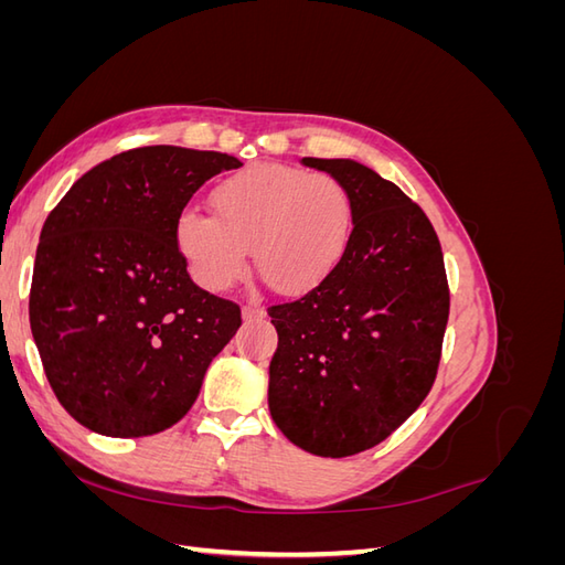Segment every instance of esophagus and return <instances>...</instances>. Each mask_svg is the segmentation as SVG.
<instances>
[{
    "label": "esophagus",
    "instance_id": "1",
    "mask_svg": "<svg viewBox=\"0 0 565 565\" xmlns=\"http://www.w3.org/2000/svg\"><path fill=\"white\" fill-rule=\"evenodd\" d=\"M243 318L245 320H259V318H264V309H262V306H256V303L243 306Z\"/></svg>",
    "mask_w": 565,
    "mask_h": 565
}]
</instances>
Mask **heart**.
<instances>
[{
    "label": "heart",
    "mask_w": 565,
    "mask_h": 565,
    "mask_svg": "<svg viewBox=\"0 0 565 565\" xmlns=\"http://www.w3.org/2000/svg\"><path fill=\"white\" fill-rule=\"evenodd\" d=\"M214 214L183 210L174 243L191 278L224 292L245 276L247 249L280 295H303L341 264L353 235V202L339 179L299 167L256 162L221 179Z\"/></svg>",
    "instance_id": "1"
}]
</instances>
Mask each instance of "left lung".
Returning <instances> with one entry per match:
<instances>
[{"instance_id": "8db88e82", "label": "left lung", "mask_w": 565, "mask_h": 565, "mask_svg": "<svg viewBox=\"0 0 565 565\" xmlns=\"http://www.w3.org/2000/svg\"><path fill=\"white\" fill-rule=\"evenodd\" d=\"M344 183L353 235L309 295L270 306L268 409L301 450L349 457L382 443L431 391L450 313L431 221L370 167L303 158Z\"/></svg>"}]
</instances>
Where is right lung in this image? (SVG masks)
Listing matches in <instances>:
<instances>
[{
    "mask_svg": "<svg viewBox=\"0 0 565 565\" xmlns=\"http://www.w3.org/2000/svg\"><path fill=\"white\" fill-rule=\"evenodd\" d=\"M237 167L216 150L134 148L79 177L46 216L30 330L56 398L87 429H169L241 328L237 303L200 289L174 243L198 188Z\"/></svg>",
    "mask_w": 565,
    "mask_h": 565,
    "instance_id": "add662e5",
    "label": "right lung"
}]
</instances>
